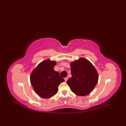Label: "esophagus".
<instances>
[{"label":"esophagus","mask_w":126,"mask_h":126,"mask_svg":"<svg viewBox=\"0 0 126 126\" xmlns=\"http://www.w3.org/2000/svg\"><path fill=\"white\" fill-rule=\"evenodd\" d=\"M68 77H65V78H64V80H65V82H66V81H67V80H68Z\"/></svg>","instance_id":"esophagus-1"}]
</instances>
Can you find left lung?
I'll list each match as a JSON object with an SVG mask.
<instances>
[{
  "label": "left lung",
  "instance_id": "8db88e82",
  "mask_svg": "<svg viewBox=\"0 0 126 126\" xmlns=\"http://www.w3.org/2000/svg\"><path fill=\"white\" fill-rule=\"evenodd\" d=\"M72 77L66 83L76 95L86 96L92 92L98 82V74L93 64L81 57L70 63Z\"/></svg>",
  "mask_w": 126,
  "mask_h": 126
}]
</instances>
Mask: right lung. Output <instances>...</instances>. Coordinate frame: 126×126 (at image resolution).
Returning a JSON list of instances; mask_svg holds the SVG:
<instances>
[{
    "label": "right lung",
    "instance_id": "1",
    "mask_svg": "<svg viewBox=\"0 0 126 126\" xmlns=\"http://www.w3.org/2000/svg\"><path fill=\"white\" fill-rule=\"evenodd\" d=\"M56 62L47 59L39 63L32 71L30 82L34 92L44 98L52 97L58 92V86L64 79L53 69Z\"/></svg>",
    "mask_w": 126,
    "mask_h": 126
}]
</instances>
